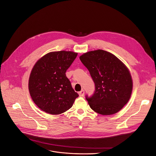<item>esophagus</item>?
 <instances>
[{
	"mask_svg": "<svg viewBox=\"0 0 156 156\" xmlns=\"http://www.w3.org/2000/svg\"><path fill=\"white\" fill-rule=\"evenodd\" d=\"M84 90H82L81 91H79L78 92V94H79V95H80V96H84Z\"/></svg>",
	"mask_w": 156,
	"mask_h": 156,
	"instance_id": "esophagus-1",
	"label": "esophagus"
}]
</instances>
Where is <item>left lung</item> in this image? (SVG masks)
I'll list each match as a JSON object with an SVG mask.
<instances>
[{
    "label": "left lung",
    "instance_id": "1",
    "mask_svg": "<svg viewBox=\"0 0 156 156\" xmlns=\"http://www.w3.org/2000/svg\"><path fill=\"white\" fill-rule=\"evenodd\" d=\"M80 59L95 84L94 94L86 96L90 108L104 115L120 111L129 101L133 88L126 66L115 55L102 50L86 52Z\"/></svg>",
    "mask_w": 156,
    "mask_h": 156
}]
</instances>
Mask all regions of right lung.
<instances>
[{
  "label": "right lung",
  "mask_w": 156,
  "mask_h": 156,
  "mask_svg": "<svg viewBox=\"0 0 156 156\" xmlns=\"http://www.w3.org/2000/svg\"><path fill=\"white\" fill-rule=\"evenodd\" d=\"M77 55L73 51L50 52L35 63L29 77V90L34 103L43 111L52 115L63 113L79 96L66 75Z\"/></svg>",
  "instance_id": "right-lung-1"
}]
</instances>
